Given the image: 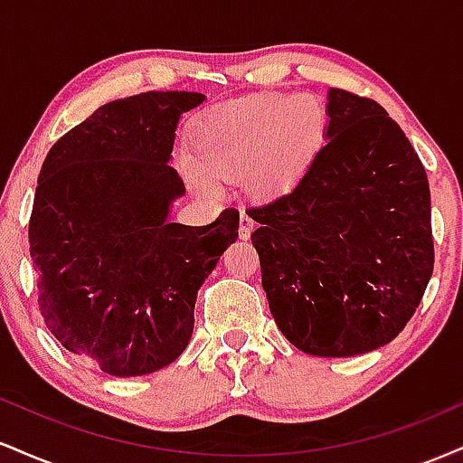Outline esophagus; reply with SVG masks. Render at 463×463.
Returning a JSON list of instances; mask_svg holds the SVG:
<instances>
[{
	"label": "esophagus",
	"mask_w": 463,
	"mask_h": 463,
	"mask_svg": "<svg viewBox=\"0 0 463 463\" xmlns=\"http://www.w3.org/2000/svg\"><path fill=\"white\" fill-rule=\"evenodd\" d=\"M252 228H254V220L246 213V211H243V213L239 215V237L248 239L250 232H252Z\"/></svg>",
	"instance_id": "1"
}]
</instances>
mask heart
<instances>
[{"instance_id": "heart-1", "label": "heart", "mask_w": 463, "mask_h": 463, "mask_svg": "<svg viewBox=\"0 0 463 463\" xmlns=\"http://www.w3.org/2000/svg\"><path fill=\"white\" fill-rule=\"evenodd\" d=\"M326 135V113L309 95L272 93L209 110L191 154L211 176H243L252 191L287 187L309 167ZM194 178H202L194 172Z\"/></svg>"}]
</instances>
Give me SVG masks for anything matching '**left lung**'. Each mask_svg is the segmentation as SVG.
<instances>
[{
	"label": "left lung",
	"instance_id": "obj_1",
	"mask_svg": "<svg viewBox=\"0 0 463 463\" xmlns=\"http://www.w3.org/2000/svg\"><path fill=\"white\" fill-rule=\"evenodd\" d=\"M305 174L246 213L280 333L316 357L390 344L433 274L431 194L416 150L374 99L331 89Z\"/></svg>",
	"mask_w": 463,
	"mask_h": 463
}]
</instances>
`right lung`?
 <instances>
[{
  "label": "right lung",
  "mask_w": 463,
  "mask_h": 463,
  "mask_svg": "<svg viewBox=\"0 0 463 463\" xmlns=\"http://www.w3.org/2000/svg\"><path fill=\"white\" fill-rule=\"evenodd\" d=\"M202 93L147 91L99 106L47 152L30 215L45 326L106 374L176 361L200 285L237 239L239 211L209 226L169 222L184 195L169 167L180 115Z\"/></svg>",
  "instance_id": "1"
}]
</instances>
